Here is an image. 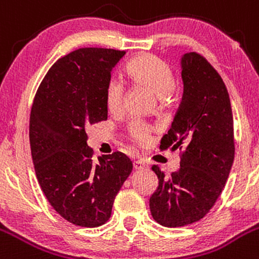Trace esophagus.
I'll list each match as a JSON object with an SVG mask.
<instances>
[{"label": "esophagus", "mask_w": 259, "mask_h": 259, "mask_svg": "<svg viewBox=\"0 0 259 259\" xmlns=\"http://www.w3.org/2000/svg\"><path fill=\"white\" fill-rule=\"evenodd\" d=\"M134 168L135 170H144V168H146V164L144 160L139 159L137 161H134Z\"/></svg>", "instance_id": "1"}]
</instances>
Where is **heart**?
Here are the masks:
<instances>
[{
  "label": "heart",
  "instance_id": "1",
  "mask_svg": "<svg viewBox=\"0 0 259 259\" xmlns=\"http://www.w3.org/2000/svg\"><path fill=\"white\" fill-rule=\"evenodd\" d=\"M126 75L133 83L151 92L159 99L166 100L172 95L175 79L170 65L151 54H141L126 65ZM105 107L110 114H119L122 109V85L111 80L105 91ZM152 129L143 122L134 121L129 125L127 137L139 145L150 141Z\"/></svg>",
  "mask_w": 259,
  "mask_h": 259
}]
</instances>
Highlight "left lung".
<instances>
[{"label":"left lung","instance_id":"1","mask_svg":"<svg viewBox=\"0 0 259 259\" xmlns=\"http://www.w3.org/2000/svg\"><path fill=\"white\" fill-rule=\"evenodd\" d=\"M180 65L182 100L160 148L184 151L179 170L168 178L152 166L159 186L149 200L152 217L165 227L205 217L221 195L235 159L232 109L222 78L194 52L182 54Z\"/></svg>","mask_w":259,"mask_h":259}]
</instances>
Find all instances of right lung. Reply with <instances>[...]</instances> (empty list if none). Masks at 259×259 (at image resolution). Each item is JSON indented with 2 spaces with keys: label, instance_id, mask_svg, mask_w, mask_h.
I'll return each mask as SVG.
<instances>
[{
  "label": "right lung",
  "instance_id": "add662e5",
  "mask_svg": "<svg viewBox=\"0 0 259 259\" xmlns=\"http://www.w3.org/2000/svg\"><path fill=\"white\" fill-rule=\"evenodd\" d=\"M124 51L80 48L62 57L38 88L29 118L34 171L43 194L63 219L98 227L133 171L116 151L93 160L87 126L107 120L105 91Z\"/></svg>",
  "mask_w": 259,
  "mask_h": 259
}]
</instances>
